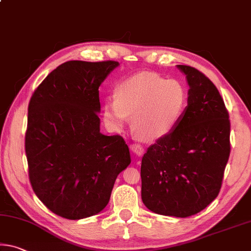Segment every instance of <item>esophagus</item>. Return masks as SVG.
Here are the masks:
<instances>
[{
    "instance_id": "1",
    "label": "esophagus",
    "mask_w": 251,
    "mask_h": 251,
    "mask_svg": "<svg viewBox=\"0 0 251 251\" xmlns=\"http://www.w3.org/2000/svg\"><path fill=\"white\" fill-rule=\"evenodd\" d=\"M130 151L136 155V156H142L143 154H144V149H143V146L140 144H132L130 145Z\"/></svg>"
}]
</instances>
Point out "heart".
<instances>
[{"mask_svg":"<svg viewBox=\"0 0 251 251\" xmlns=\"http://www.w3.org/2000/svg\"><path fill=\"white\" fill-rule=\"evenodd\" d=\"M185 104L186 93L180 82L141 73L119 82L116 98H107L102 105V118L113 132H119L133 116V132L152 142L173 132Z\"/></svg>","mask_w":251,"mask_h":251,"instance_id":"heart-1","label":"heart"}]
</instances>
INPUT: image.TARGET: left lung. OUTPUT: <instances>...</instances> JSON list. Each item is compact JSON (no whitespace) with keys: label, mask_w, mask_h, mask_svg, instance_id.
Here are the masks:
<instances>
[{"label":"left lung","mask_w":251,"mask_h":251,"mask_svg":"<svg viewBox=\"0 0 251 251\" xmlns=\"http://www.w3.org/2000/svg\"><path fill=\"white\" fill-rule=\"evenodd\" d=\"M190 89L177 126L142 158V200L154 213L186 218L218 197L230 155V121L224 99L208 77L177 65Z\"/></svg>","instance_id":"obj_1"}]
</instances>
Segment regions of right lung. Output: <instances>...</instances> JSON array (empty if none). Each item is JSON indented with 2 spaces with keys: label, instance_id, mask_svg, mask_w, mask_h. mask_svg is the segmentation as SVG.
Instances as JSON below:
<instances>
[{
  "label": "right lung",
  "instance_id": "1",
  "mask_svg": "<svg viewBox=\"0 0 251 251\" xmlns=\"http://www.w3.org/2000/svg\"><path fill=\"white\" fill-rule=\"evenodd\" d=\"M117 61H67L47 75L27 108L25 153L34 193L69 220L99 213L130 164L124 138L100 133L99 86Z\"/></svg>",
  "mask_w": 251,
  "mask_h": 251
}]
</instances>
